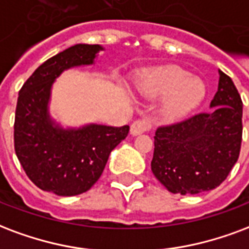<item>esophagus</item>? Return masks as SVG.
I'll use <instances>...</instances> for the list:
<instances>
[{"mask_svg": "<svg viewBox=\"0 0 249 249\" xmlns=\"http://www.w3.org/2000/svg\"><path fill=\"white\" fill-rule=\"evenodd\" d=\"M153 128V121L148 117L145 119H139L134 121L133 124L130 125V133L133 136H137V134H141L143 132H149V130Z\"/></svg>", "mask_w": 249, "mask_h": 249, "instance_id": "34e87169", "label": "esophagus"}]
</instances>
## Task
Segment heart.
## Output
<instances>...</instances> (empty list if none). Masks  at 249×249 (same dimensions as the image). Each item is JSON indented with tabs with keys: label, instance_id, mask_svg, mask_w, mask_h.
I'll list each match as a JSON object with an SVG mask.
<instances>
[{
	"label": "heart",
	"instance_id": "heart-1",
	"mask_svg": "<svg viewBox=\"0 0 249 249\" xmlns=\"http://www.w3.org/2000/svg\"><path fill=\"white\" fill-rule=\"evenodd\" d=\"M137 89L145 97L162 101V119L176 121L199 106L206 88L202 80L191 78V73L177 66H166L149 71L137 82Z\"/></svg>",
	"mask_w": 249,
	"mask_h": 249
}]
</instances>
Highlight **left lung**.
I'll return each mask as SVG.
<instances>
[{"label":"left lung","mask_w":249,"mask_h":249,"mask_svg":"<svg viewBox=\"0 0 249 249\" xmlns=\"http://www.w3.org/2000/svg\"><path fill=\"white\" fill-rule=\"evenodd\" d=\"M210 108L156 130L152 171L173 194L213 190L239 158L243 101L231 78L220 70L218 92Z\"/></svg>","instance_id":"8db88e82"}]
</instances>
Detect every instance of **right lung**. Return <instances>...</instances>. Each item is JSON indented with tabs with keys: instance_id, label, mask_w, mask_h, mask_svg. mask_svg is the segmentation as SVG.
I'll return each instance as SVG.
<instances>
[{
	"instance_id": "obj_1",
	"label": "right lung",
	"mask_w": 249,
	"mask_h": 249,
	"mask_svg": "<svg viewBox=\"0 0 249 249\" xmlns=\"http://www.w3.org/2000/svg\"><path fill=\"white\" fill-rule=\"evenodd\" d=\"M100 45H75L40 64L18 93L14 149L31 182L43 191L72 196L100 178L110 152L129 133V125L89 124L64 129L50 117L55 79L64 70L93 64Z\"/></svg>"
}]
</instances>
